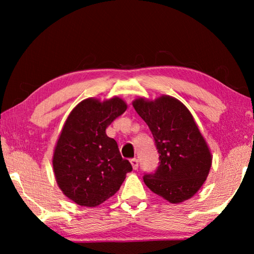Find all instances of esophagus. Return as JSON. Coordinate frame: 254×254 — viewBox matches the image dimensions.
Here are the masks:
<instances>
[{"instance_id":"esophagus-1","label":"esophagus","mask_w":254,"mask_h":254,"mask_svg":"<svg viewBox=\"0 0 254 254\" xmlns=\"http://www.w3.org/2000/svg\"><path fill=\"white\" fill-rule=\"evenodd\" d=\"M130 162H131V165H132V167H133V169L136 170L137 167H139V161H137V159L133 158V159H131Z\"/></svg>"}]
</instances>
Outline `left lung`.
Segmentation results:
<instances>
[{
	"label": "left lung",
	"instance_id": "obj_1",
	"mask_svg": "<svg viewBox=\"0 0 254 254\" xmlns=\"http://www.w3.org/2000/svg\"><path fill=\"white\" fill-rule=\"evenodd\" d=\"M133 107L148 124L159 153V166L144 174V184L170 203L190 198L203 186L212 165L209 149L190 112L170 96L154 102L137 98Z\"/></svg>",
	"mask_w": 254,
	"mask_h": 254
}]
</instances>
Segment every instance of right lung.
Masks as SVG:
<instances>
[{
	"label": "right lung",
	"mask_w": 254,
	"mask_h": 254,
	"mask_svg": "<svg viewBox=\"0 0 254 254\" xmlns=\"http://www.w3.org/2000/svg\"><path fill=\"white\" fill-rule=\"evenodd\" d=\"M127 110L121 98L80 102L67 118L53 165L59 188L80 206L95 207L117 192L132 171L105 130Z\"/></svg>",
	"instance_id": "1"
}]
</instances>
